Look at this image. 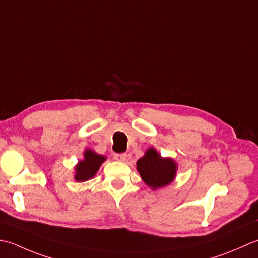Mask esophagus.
Returning a JSON list of instances; mask_svg holds the SVG:
<instances>
[{
    "label": "esophagus",
    "instance_id": "1",
    "mask_svg": "<svg viewBox=\"0 0 258 258\" xmlns=\"http://www.w3.org/2000/svg\"><path fill=\"white\" fill-rule=\"evenodd\" d=\"M114 159L117 161H125V159H127V154H115L114 155Z\"/></svg>",
    "mask_w": 258,
    "mask_h": 258
}]
</instances>
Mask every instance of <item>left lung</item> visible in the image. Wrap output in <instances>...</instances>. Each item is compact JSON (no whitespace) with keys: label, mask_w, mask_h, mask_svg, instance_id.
Here are the masks:
<instances>
[{"label":"left lung","mask_w":258,"mask_h":258,"mask_svg":"<svg viewBox=\"0 0 258 258\" xmlns=\"http://www.w3.org/2000/svg\"><path fill=\"white\" fill-rule=\"evenodd\" d=\"M137 170L146 185L157 190L175 180L178 164L175 159L162 157L154 147H150L137 161Z\"/></svg>","instance_id":"obj_1"}]
</instances>
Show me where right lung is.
Here are the masks:
<instances>
[{
  "label": "right lung",
  "mask_w": 258,
  "mask_h": 258,
  "mask_svg": "<svg viewBox=\"0 0 258 258\" xmlns=\"http://www.w3.org/2000/svg\"><path fill=\"white\" fill-rule=\"evenodd\" d=\"M107 160V157L99 155L91 149H86L83 151V159L79 160L75 166V180L78 182H85L90 180L96 176L100 167Z\"/></svg>",
  "instance_id": "right-lung-1"
}]
</instances>
